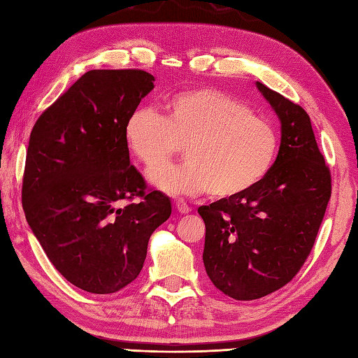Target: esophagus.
<instances>
[{"label": "esophagus", "mask_w": 358, "mask_h": 358, "mask_svg": "<svg viewBox=\"0 0 358 358\" xmlns=\"http://www.w3.org/2000/svg\"><path fill=\"white\" fill-rule=\"evenodd\" d=\"M175 208H177V210L181 212V214H189V212H191V206H189V204L183 200H177Z\"/></svg>", "instance_id": "1"}]
</instances>
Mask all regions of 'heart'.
<instances>
[{"label": "heart", "instance_id": "1", "mask_svg": "<svg viewBox=\"0 0 358 358\" xmlns=\"http://www.w3.org/2000/svg\"><path fill=\"white\" fill-rule=\"evenodd\" d=\"M124 141L144 169L155 171L185 148L188 162L150 175L175 196L209 191L215 200L249 194L277 163L280 138L272 123L217 89H187L164 101L163 115L141 108L127 117Z\"/></svg>", "mask_w": 358, "mask_h": 358}]
</instances>
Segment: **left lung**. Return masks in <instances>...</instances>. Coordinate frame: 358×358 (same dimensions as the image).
Returning <instances> with one entry per match:
<instances>
[{"label":"left lung","mask_w":358,"mask_h":358,"mask_svg":"<svg viewBox=\"0 0 358 358\" xmlns=\"http://www.w3.org/2000/svg\"><path fill=\"white\" fill-rule=\"evenodd\" d=\"M281 121V144L271 173L249 194L199 208L203 262L217 289L235 300L278 291L305 264L331 199V171L308 112L257 83Z\"/></svg>","instance_id":"8db88e82"}]
</instances>
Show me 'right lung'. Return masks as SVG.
<instances>
[{"label":"right lung","mask_w":358,"mask_h":358,"mask_svg":"<svg viewBox=\"0 0 358 358\" xmlns=\"http://www.w3.org/2000/svg\"><path fill=\"white\" fill-rule=\"evenodd\" d=\"M152 89L146 71H89L30 132L26 220L57 271L83 291L113 294L132 283L152 232L171 217V200L148 189L124 141L127 117Z\"/></svg>","instance_id":"add662e5"}]
</instances>
